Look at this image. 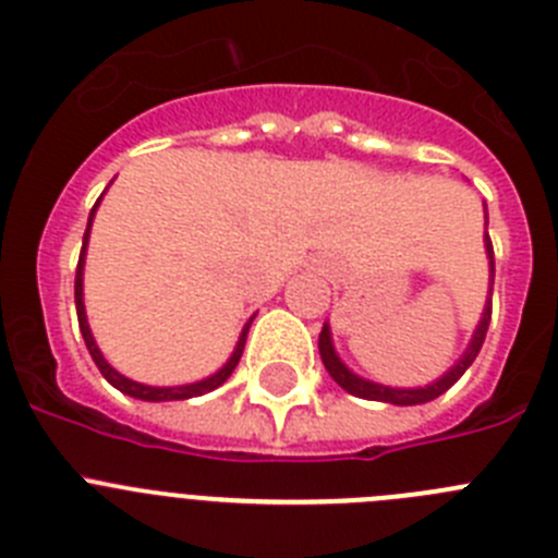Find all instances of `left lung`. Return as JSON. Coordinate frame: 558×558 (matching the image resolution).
<instances>
[{
  "label": "left lung",
  "instance_id": "obj_1",
  "mask_svg": "<svg viewBox=\"0 0 558 558\" xmlns=\"http://www.w3.org/2000/svg\"><path fill=\"white\" fill-rule=\"evenodd\" d=\"M486 251H489L492 284H495V248H492L489 234H486ZM489 322H492V302H486V310H483V318H481V324H477L475 338H472L470 349L463 352V357L458 360L456 368H450L445 377L436 379V383L427 388H386V386H377V383H368V379L357 377V374H352L347 366H343V363H340L338 354H335L332 338H329V327H324L322 335H318V352H322V360H324V366H327L329 377H332L335 383L343 388V391L352 393V397L374 399V402H391V405H422V402H430V399L441 397L447 388L456 386L458 379H461V374L472 366V360L477 357V352H481V347H483V340H486Z\"/></svg>",
  "mask_w": 558,
  "mask_h": 558
}]
</instances>
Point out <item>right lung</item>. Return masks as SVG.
Returning <instances> with one entry per match:
<instances>
[{"label":"right lung","instance_id":"add662e5","mask_svg":"<svg viewBox=\"0 0 558 558\" xmlns=\"http://www.w3.org/2000/svg\"><path fill=\"white\" fill-rule=\"evenodd\" d=\"M97 204H100V201H97ZM97 204H95V209H97ZM95 209H92V215H88L86 234H83L81 259H77V274H75V307H77V324H81L83 340H86V349H88V354H92V360H95V363H97V368H100L102 377H106L113 388H120L122 393H128V397L145 399V402H165V399H190V397H204V393H209V391H215V388H218V386H223L226 379L231 377V372H234V368H236V363H240V357H243L245 335H248L251 322L245 324L243 335H240V340H236V349H234V354H231V357H229V363H226V366L220 368L218 374H211V377L201 379V383H192V386H179V388H150V386H142V383H133V379L122 377L120 372H113V368L108 366L106 357H102L100 349H97L95 338H92V329H88V324H86V310H83V256H86V240H88V229H92V218H95Z\"/></svg>","mask_w":558,"mask_h":558}]
</instances>
